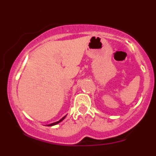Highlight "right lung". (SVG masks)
Returning a JSON list of instances; mask_svg holds the SVG:
<instances>
[{
  "label": "right lung",
  "instance_id": "obj_1",
  "mask_svg": "<svg viewBox=\"0 0 156 156\" xmlns=\"http://www.w3.org/2000/svg\"><path fill=\"white\" fill-rule=\"evenodd\" d=\"M67 117V115H65L64 116V117H62V119H60V120H58V121H57V122H53V123H51V124H49V125H47V126H53V125H57V124H58V123L59 122H62V120H64V119H65V117Z\"/></svg>",
  "mask_w": 156,
  "mask_h": 156
}]
</instances>
